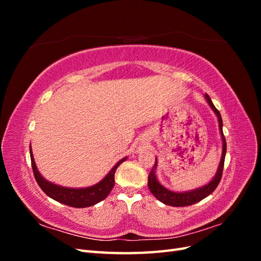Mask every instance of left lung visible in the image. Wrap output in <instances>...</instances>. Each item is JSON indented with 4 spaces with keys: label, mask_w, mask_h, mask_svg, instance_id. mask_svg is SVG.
<instances>
[{
    "label": "left lung",
    "mask_w": 261,
    "mask_h": 261,
    "mask_svg": "<svg viewBox=\"0 0 261 261\" xmlns=\"http://www.w3.org/2000/svg\"><path fill=\"white\" fill-rule=\"evenodd\" d=\"M204 98H206L208 105L210 106L212 111L215 112V114L218 117L219 129H220V134H221V139H222V154H221V159H220L217 173H216V175L213 176V178L206 185L192 189V191L174 192V191H171V189H168L167 187H164L160 183V181L158 180L156 174H155V170H156V158H155V164L152 168L151 172H150L149 177H148V187L150 189V192L152 193V195L158 200H160L164 204H168V206L186 207V206H191V204H194L196 202L202 200L203 198H206L207 196L212 194V192L215 191L217 186L219 185L221 177H222L224 159H225V153H226V141H225V137L223 135V130H222V127H223L222 117H221V114L217 110V108L213 106L212 101L208 94H204Z\"/></svg>",
    "instance_id": "1"
}]
</instances>
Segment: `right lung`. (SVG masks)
<instances>
[{
	"mask_svg": "<svg viewBox=\"0 0 261 261\" xmlns=\"http://www.w3.org/2000/svg\"><path fill=\"white\" fill-rule=\"evenodd\" d=\"M30 159H31V165H33L34 174H35L37 183L46 195L51 197V198L54 200H57L63 204H66V206L74 207V208H86V207L93 206V204H96L107 198L108 195L112 191V188L114 186L115 171L118 168V165L127 159V156H125L118 161L111 169V171H110L108 174L99 181V183L94 184L92 186L83 187V188L60 186L58 184L52 183V181H49L48 179H45L37 168L35 159H34L33 150H31V145H30Z\"/></svg>",
	"mask_w": 261,
	"mask_h": 261,
	"instance_id": "1",
	"label": "right lung"
}]
</instances>
